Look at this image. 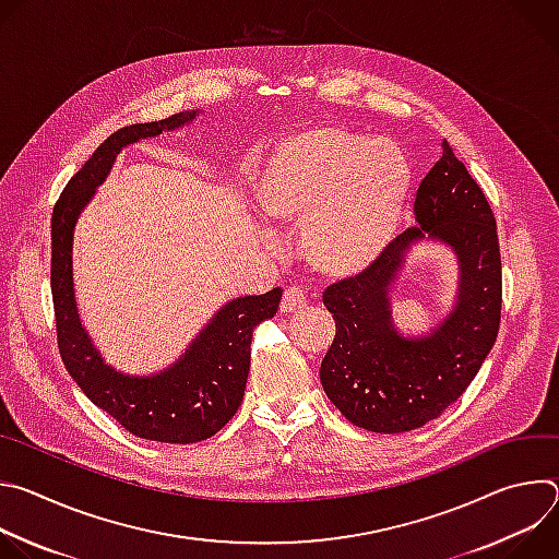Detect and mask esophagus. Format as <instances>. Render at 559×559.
Listing matches in <instances>:
<instances>
[{"mask_svg":"<svg viewBox=\"0 0 559 559\" xmlns=\"http://www.w3.org/2000/svg\"><path fill=\"white\" fill-rule=\"evenodd\" d=\"M307 307V296L305 289L300 285H292L283 292V300H281V311L283 313H298Z\"/></svg>","mask_w":559,"mask_h":559,"instance_id":"34e87169","label":"esophagus"}]
</instances>
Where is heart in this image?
<instances>
[{"instance_id":"b5f03b06","label":"heart","mask_w":559,"mask_h":559,"mask_svg":"<svg viewBox=\"0 0 559 559\" xmlns=\"http://www.w3.org/2000/svg\"><path fill=\"white\" fill-rule=\"evenodd\" d=\"M407 192L409 166L401 150L336 126L281 139L257 181L263 214L300 223V254L328 276L356 274L382 252Z\"/></svg>"}]
</instances>
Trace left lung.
<instances>
[{"mask_svg": "<svg viewBox=\"0 0 559 559\" xmlns=\"http://www.w3.org/2000/svg\"><path fill=\"white\" fill-rule=\"evenodd\" d=\"M414 210L420 225L395 236L369 267L323 294L336 321V338L321 365L323 389L349 423L376 433L412 431L442 416L480 371L500 330L496 216L447 141ZM425 233L456 250L461 300L429 340L407 342L390 328L385 289L404 250Z\"/></svg>", "mask_w": 559, "mask_h": 559, "instance_id": "1", "label": "left lung"}]
</instances>
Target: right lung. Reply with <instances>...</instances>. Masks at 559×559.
Here are the masks:
<instances>
[{
    "mask_svg": "<svg viewBox=\"0 0 559 559\" xmlns=\"http://www.w3.org/2000/svg\"><path fill=\"white\" fill-rule=\"evenodd\" d=\"M179 112L162 121L132 123L112 132L63 188L52 207L50 289L61 360L91 401L136 438L190 444L212 438L241 407L250 373L252 332L278 309L283 289L227 302L168 371L132 378L110 369L79 323L72 289V229L95 188L110 173L115 156L141 136H156L194 119Z\"/></svg>",
    "mask_w": 559,
    "mask_h": 559,
    "instance_id": "obj_1",
    "label": "right lung"
}]
</instances>
